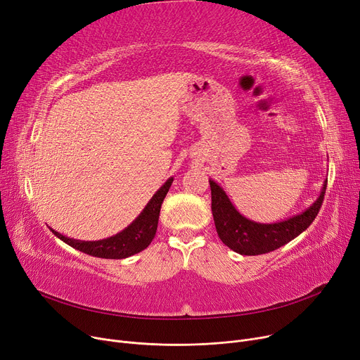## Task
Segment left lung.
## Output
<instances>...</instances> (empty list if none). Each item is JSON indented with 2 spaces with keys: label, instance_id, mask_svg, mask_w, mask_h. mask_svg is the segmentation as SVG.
<instances>
[{
  "label": "left lung",
  "instance_id": "left-lung-1",
  "mask_svg": "<svg viewBox=\"0 0 360 360\" xmlns=\"http://www.w3.org/2000/svg\"><path fill=\"white\" fill-rule=\"evenodd\" d=\"M209 182L212 188V212L217 235L226 247L240 255L271 252L307 231L323 205L327 190L326 181L316 201L300 214L277 223H257L243 217L235 209L220 185L213 179Z\"/></svg>",
  "mask_w": 360,
  "mask_h": 360
}]
</instances>
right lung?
Here are the masks:
<instances>
[{
  "instance_id": "right-lung-1",
  "label": "right lung",
  "mask_w": 360,
  "mask_h": 360,
  "mask_svg": "<svg viewBox=\"0 0 360 360\" xmlns=\"http://www.w3.org/2000/svg\"><path fill=\"white\" fill-rule=\"evenodd\" d=\"M172 182L174 178H169L156 191V194L151 197L140 216L122 232L110 238L102 240H79L67 238L58 232H55L53 229L51 231L56 238L64 240L70 247L91 257L109 259H122L131 257L146 250L150 242L153 240L158 231L160 207Z\"/></svg>"
}]
</instances>
